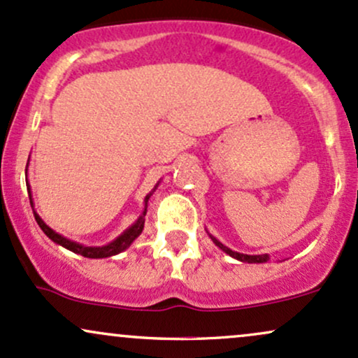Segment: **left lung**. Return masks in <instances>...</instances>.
<instances>
[{
    "label": "left lung",
    "instance_id": "1",
    "mask_svg": "<svg viewBox=\"0 0 358 358\" xmlns=\"http://www.w3.org/2000/svg\"><path fill=\"white\" fill-rule=\"evenodd\" d=\"M210 236H211L213 242H215L216 247H220V248H222V250L224 252V254H228L230 257H233V259L240 260V262H247V264H264V262H268V260H271V257H268L267 254H264V255H247V254H240V252H235V250H231V248H228L227 245H223L222 242H220V240H216L213 235H210Z\"/></svg>",
    "mask_w": 358,
    "mask_h": 358
}]
</instances>
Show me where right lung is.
<instances>
[{
    "label": "right lung",
    "instance_id": "obj_1",
    "mask_svg": "<svg viewBox=\"0 0 358 358\" xmlns=\"http://www.w3.org/2000/svg\"><path fill=\"white\" fill-rule=\"evenodd\" d=\"M27 167H28V164H27ZM159 182H160V180H159ZM159 182L155 184L154 189H152V191L148 192V194L145 196V208H143L142 215H140L138 218L135 220V223L130 224V227H128L127 230L122 233V235L116 236L113 242L103 245V247H86V245L78 243V242H74V240L66 238V236H62V235H60V233L52 230L49 224L43 222V220L40 218L37 213L34 211V213H35V220H37L38 227L42 228V231L45 233L47 236H49L52 242L60 245V247L67 248V250L74 252V254H79V255H83V257H87V259H106V257H113V255H116V254H122L123 250H127V248L130 247V245L135 242V238H138L140 233H142V230H143V224H145L147 203H148V199H150V196L154 194V191L157 189ZM27 189H28V196H30V203L34 204V201H31V191H30V184H28V179H27Z\"/></svg>",
    "mask_w": 358,
    "mask_h": 358
}]
</instances>
